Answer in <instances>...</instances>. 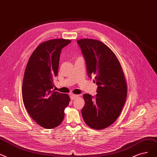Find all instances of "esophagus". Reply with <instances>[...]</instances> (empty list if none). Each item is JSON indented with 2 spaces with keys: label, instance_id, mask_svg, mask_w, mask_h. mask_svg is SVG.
Returning <instances> with one entry per match:
<instances>
[{
  "label": "esophagus",
  "instance_id": "1",
  "mask_svg": "<svg viewBox=\"0 0 157 157\" xmlns=\"http://www.w3.org/2000/svg\"><path fill=\"white\" fill-rule=\"evenodd\" d=\"M78 96V95H76V94H71L70 95V98H71V100H73L75 98H77V97Z\"/></svg>",
  "mask_w": 157,
  "mask_h": 157
}]
</instances>
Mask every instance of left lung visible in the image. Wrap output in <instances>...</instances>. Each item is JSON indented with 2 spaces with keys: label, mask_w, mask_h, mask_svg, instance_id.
<instances>
[{
  "label": "left lung",
  "mask_w": 157,
  "mask_h": 157,
  "mask_svg": "<svg viewBox=\"0 0 157 157\" xmlns=\"http://www.w3.org/2000/svg\"><path fill=\"white\" fill-rule=\"evenodd\" d=\"M86 63L88 77L98 86L95 96L83 95L82 114L85 123L96 130L105 128L120 114L127 96L121 66L114 52L105 44L92 39L77 40Z\"/></svg>",
  "instance_id": "left-lung-1"
}]
</instances>
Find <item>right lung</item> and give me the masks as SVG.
Returning a JSON list of instances; mask_svg holds the SVG:
<instances>
[{
  "mask_svg": "<svg viewBox=\"0 0 157 157\" xmlns=\"http://www.w3.org/2000/svg\"><path fill=\"white\" fill-rule=\"evenodd\" d=\"M71 40L56 39L40 44L27 63L22 84V98L28 113L43 128L57 127L63 121L70 98L52 91L61 50Z\"/></svg>",
  "mask_w": 157,
  "mask_h": 157,
  "instance_id": "obj_1",
  "label": "right lung"
}]
</instances>
